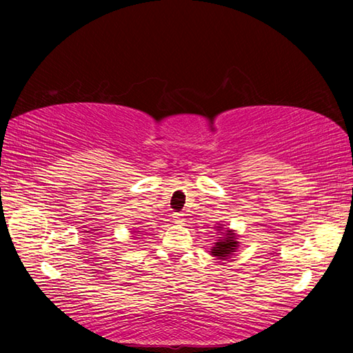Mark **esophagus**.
<instances>
[{"label":"esophagus","instance_id":"obj_1","mask_svg":"<svg viewBox=\"0 0 353 353\" xmlns=\"http://www.w3.org/2000/svg\"><path fill=\"white\" fill-rule=\"evenodd\" d=\"M172 219H174L176 223H182L183 221V214H179V212L172 214Z\"/></svg>","mask_w":353,"mask_h":353}]
</instances>
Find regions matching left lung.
I'll return each mask as SVG.
<instances>
[{"instance_id":"8db88e82","label":"left lung","mask_w":353,"mask_h":353,"mask_svg":"<svg viewBox=\"0 0 353 353\" xmlns=\"http://www.w3.org/2000/svg\"><path fill=\"white\" fill-rule=\"evenodd\" d=\"M216 230H223V228L219 226L216 228ZM221 235L223 236H219L220 239L211 249V253H212V256H215L216 259H228L238 249V238L235 235V232L229 230V229L221 232Z\"/></svg>"}]
</instances>
